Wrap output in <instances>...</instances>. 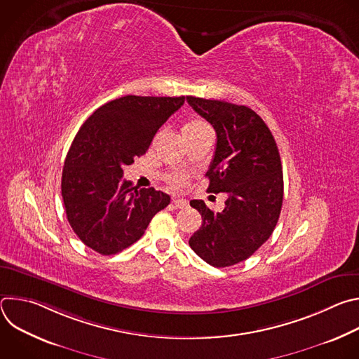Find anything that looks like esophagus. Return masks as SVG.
Segmentation results:
<instances>
[{"label": "esophagus", "instance_id": "1", "mask_svg": "<svg viewBox=\"0 0 359 359\" xmlns=\"http://www.w3.org/2000/svg\"><path fill=\"white\" fill-rule=\"evenodd\" d=\"M173 206L176 208V209H184V208H187V200L186 198H173Z\"/></svg>", "mask_w": 359, "mask_h": 359}]
</instances>
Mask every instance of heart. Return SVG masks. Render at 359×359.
Listing matches in <instances>:
<instances>
[{"mask_svg":"<svg viewBox=\"0 0 359 359\" xmlns=\"http://www.w3.org/2000/svg\"><path fill=\"white\" fill-rule=\"evenodd\" d=\"M210 128L209 125L201 121V119H193V121H189L187 123L183 125L182 128V135L183 137H190V136H196V135H200L203 132H209ZM187 176L184 175H173L169 177V183L173 189H183L187 186Z\"/></svg>","mask_w":359,"mask_h":359,"instance_id":"1","label":"heart"}]
</instances>
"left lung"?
<instances>
[{"label":"left lung","instance_id":"1","mask_svg":"<svg viewBox=\"0 0 359 359\" xmlns=\"http://www.w3.org/2000/svg\"><path fill=\"white\" fill-rule=\"evenodd\" d=\"M186 99L217 135L206 173L209 191L227 194L223 212L210 210L203 200L190 201L203 223L189 244L213 267L234 266L257 251L278 222L284 193L278 147L252 109L224 100Z\"/></svg>","mask_w":359,"mask_h":359}]
</instances>
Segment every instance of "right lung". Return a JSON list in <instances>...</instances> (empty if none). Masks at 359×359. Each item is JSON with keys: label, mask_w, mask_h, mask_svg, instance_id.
Returning a JSON list of instances; mask_svg holds the SVG:
<instances>
[{"label": "right lung", "mask_w": 359, "mask_h": 359, "mask_svg": "<svg viewBox=\"0 0 359 359\" xmlns=\"http://www.w3.org/2000/svg\"><path fill=\"white\" fill-rule=\"evenodd\" d=\"M184 96L128 95L97 108L81 126L65 159L61 191L79 240L102 255L137 241L151 217L170 203L153 187L123 180V166L144 155Z\"/></svg>", "instance_id": "right-lung-1"}]
</instances>
